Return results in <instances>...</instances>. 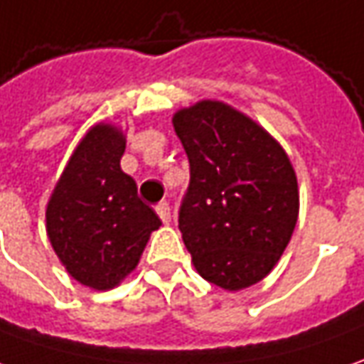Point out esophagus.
<instances>
[{"label": "esophagus", "mask_w": 364, "mask_h": 364, "mask_svg": "<svg viewBox=\"0 0 364 364\" xmlns=\"http://www.w3.org/2000/svg\"><path fill=\"white\" fill-rule=\"evenodd\" d=\"M155 211L159 215V219H161L163 223L169 225L171 223V207H169V203L161 201L157 207H155Z\"/></svg>", "instance_id": "34e87169"}]
</instances>
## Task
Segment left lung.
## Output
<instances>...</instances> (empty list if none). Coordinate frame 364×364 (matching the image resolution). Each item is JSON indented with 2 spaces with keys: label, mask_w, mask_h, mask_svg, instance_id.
<instances>
[{
  "label": "left lung",
  "mask_w": 364,
  "mask_h": 364,
  "mask_svg": "<svg viewBox=\"0 0 364 364\" xmlns=\"http://www.w3.org/2000/svg\"><path fill=\"white\" fill-rule=\"evenodd\" d=\"M173 127L191 167L179 231L197 273L225 291L263 281L299 217L289 155L257 121L215 99L177 111Z\"/></svg>",
  "instance_id": "1"
}]
</instances>
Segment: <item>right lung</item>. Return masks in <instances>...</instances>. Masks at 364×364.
Instances as JSON below:
<instances>
[{
  "label": "right lung",
  "instance_id": "1",
  "mask_svg": "<svg viewBox=\"0 0 364 364\" xmlns=\"http://www.w3.org/2000/svg\"><path fill=\"white\" fill-rule=\"evenodd\" d=\"M125 135L97 123L79 141L47 201L46 229L61 265L77 283L109 291L137 267L159 217L121 171Z\"/></svg>",
  "mask_w": 364,
  "mask_h": 364
}]
</instances>
